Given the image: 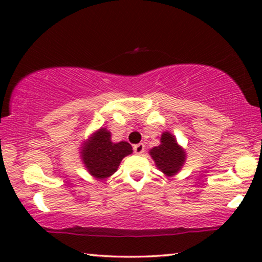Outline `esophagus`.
<instances>
[{
    "label": "esophagus",
    "instance_id": "esophagus-1",
    "mask_svg": "<svg viewBox=\"0 0 262 262\" xmlns=\"http://www.w3.org/2000/svg\"><path fill=\"white\" fill-rule=\"evenodd\" d=\"M145 150V145L143 143H138V144L134 145V152L137 154V155H142Z\"/></svg>",
    "mask_w": 262,
    "mask_h": 262
}]
</instances>
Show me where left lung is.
I'll use <instances>...</instances> for the list:
<instances>
[{
  "label": "left lung",
  "instance_id": "1",
  "mask_svg": "<svg viewBox=\"0 0 262 262\" xmlns=\"http://www.w3.org/2000/svg\"><path fill=\"white\" fill-rule=\"evenodd\" d=\"M150 155L155 161L159 169L168 177H171L180 170L185 162V152L178 145L174 136L164 132L161 136V144L150 150Z\"/></svg>",
  "mask_w": 262,
  "mask_h": 262
}]
</instances>
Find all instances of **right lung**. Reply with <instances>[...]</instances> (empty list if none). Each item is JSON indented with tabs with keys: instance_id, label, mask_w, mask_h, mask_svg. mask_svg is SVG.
<instances>
[{
	"instance_id": "right-lung-1",
	"label": "right lung",
	"mask_w": 262,
	"mask_h": 262,
	"mask_svg": "<svg viewBox=\"0 0 262 262\" xmlns=\"http://www.w3.org/2000/svg\"><path fill=\"white\" fill-rule=\"evenodd\" d=\"M132 152V146L127 142L113 143L111 134L106 128H100L84 143L82 149V160L85 168L93 177L106 179L119 167L120 161Z\"/></svg>"
}]
</instances>
